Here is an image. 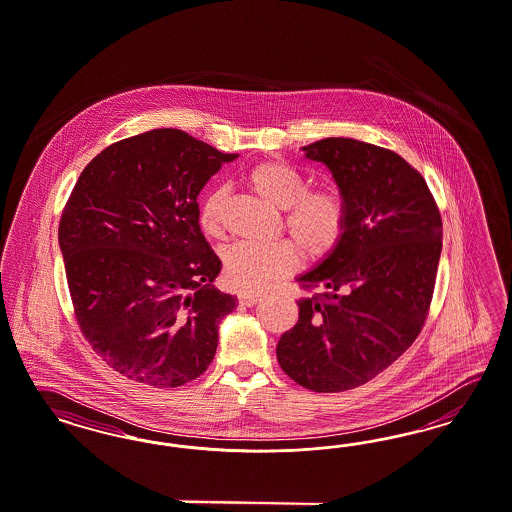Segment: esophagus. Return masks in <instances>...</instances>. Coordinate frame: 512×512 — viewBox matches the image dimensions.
Wrapping results in <instances>:
<instances>
[{"instance_id": "34e87169", "label": "esophagus", "mask_w": 512, "mask_h": 512, "mask_svg": "<svg viewBox=\"0 0 512 512\" xmlns=\"http://www.w3.org/2000/svg\"><path fill=\"white\" fill-rule=\"evenodd\" d=\"M262 300V294H256V292H243V294H239V303L241 305H256V303Z\"/></svg>"}]
</instances>
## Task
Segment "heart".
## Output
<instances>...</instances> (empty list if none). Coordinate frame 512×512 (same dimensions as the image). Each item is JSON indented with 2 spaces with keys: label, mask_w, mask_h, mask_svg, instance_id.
<instances>
[{
  "label": "heart",
  "mask_w": 512,
  "mask_h": 512,
  "mask_svg": "<svg viewBox=\"0 0 512 512\" xmlns=\"http://www.w3.org/2000/svg\"><path fill=\"white\" fill-rule=\"evenodd\" d=\"M248 188L273 209L284 210L283 228L295 241L269 245L235 243L222 254V277L237 292H258L300 264V250L309 262L330 258L349 228V203L332 188L309 190L302 172L286 161H260L245 174ZM199 228L220 239L224 226V191L212 190L199 207Z\"/></svg>",
  "instance_id": "heart-1"
}]
</instances>
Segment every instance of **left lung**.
<instances>
[{"instance_id":"1","label":"left lung","mask_w":512,"mask_h":512,"mask_svg":"<svg viewBox=\"0 0 512 512\" xmlns=\"http://www.w3.org/2000/svg\"><path fill=\"white\" fill-rule=\"evenodd\" d=\"M324 163L349 203L338 250L302 275L311 292L277 360L315 393L376 378L416 341L427 321L442 250V218L425 178L398 153L353 138L303 148Z\"/></svg>"}]
</instances>
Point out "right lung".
Wrapping results in <instances>:
<instances>
[{
  "mask_svg": "<svg viewBox=\"0 0 512 512\" xmlns=\"http://www.w3.org/2000/svg\"><path fill=\"white\" fill-rule=\"evenodd\" d=\"M235 157L155 129L108 146L79 174L58 243L77 326L117 374L172 389L214 359L237 298L212 284L222 262L199 228L197 197Z\"/></svg>",
  "mask_w": 512,
  "mask_h": 512,
  "instance_id": "right-lung-1",
  "label": "right lung"
}]
</instances>
